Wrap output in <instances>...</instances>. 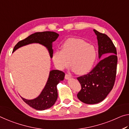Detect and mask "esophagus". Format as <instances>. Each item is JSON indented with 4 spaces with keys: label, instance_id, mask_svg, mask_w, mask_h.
I'll use <instances>...</instances> for the list:
<instances>
[{
    "label": "esophagus",
    "instance_id": "34e87169",
    "mask_svg": "<svg viewBox=\"0 0 129 129\" xmlns=\"http://www.w3.org/2000/svg\"><path fill=\"white\" fill-rule=\"evenodd\" d=\"M71 77V76L70 74H66V75H65V79H67V80L70 79Z\"/></svg>",
    "mask_w": 129,
    "mask_h": 129
}]
</instances>
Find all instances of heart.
I'll list each match as a JSON object with an SVG mask.
<instances>
[{
    "label": "heart",
    "instance_id": "obj_1",
    "mask_svg": "<svg viewBox=\"0 0 129 129\" xmlns=\"http://www.w3.org/2000/svg\"><path fill=\"white\" fill-rule=\"evenodd\" d=\"M97 59L94 46L81 39H69L63 43L62 50H56L52 60L57 69L62 70L70 64L74 72L84 75L91 70Z\"/></svg>",
    "mask_w": 129,
    "mask_h": 129
}]
</instances>
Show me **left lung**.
I'll use <instances>...</instances> for the list:
<instances>
[{
	"mask_svg": "<svg viewBox=\"0 0 129 129\" xmlns=\"http://www.w3.org/2000/svg\"><path fill=\"white\" fill-rule=\"evenodd\" d=\"M97 37L98 56L101 60L90 72L77 78L82 88L78 98L86 104L102 102L111 91L117 73V50L110 38L94 29Z\"/></svg>",
	"mask_w": 129,
	"mask_h": 129,
	"instance_id": "1",
	"label": "left lung"
}]
</instances>
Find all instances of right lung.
<instances>
[{
  "label": "right lung",
  "instance_id": "1",
  "mask_svg": "<svg viewBox=\"0 0 129 129\" xmlns=\"http://www.w3.org/2000/svg\"><path fill=\"white\" fill-rule=\"evenodd\" d=\"M58 37V34L52 31L35 33L19 42L14 47L12 52L24 46L39 43L47 48L50 58H52L53 54L52 43L56 41ZM64 75V73L59 70H53L50 71L47 83L38 96L33 100H26L22 96L21 98L29 106L38 110H45L50 108L55 104L58 98L57 84L63 81Z\"/></svg>",
  "mask_w": 129,
  "mask_h": 129
}]
</instances>
